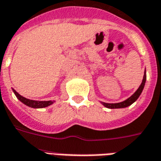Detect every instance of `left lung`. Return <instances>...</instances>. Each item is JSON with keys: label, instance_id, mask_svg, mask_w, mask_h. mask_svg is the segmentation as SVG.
<instances>
[{"label": "left lung", "instance_id": "1", "mask_svg": "<svg viewBox=\"0 0 161 161\" xmlns=\"http://www.w3.org/2000/svg\"><path fill=\"white\" fill-rule=\"evenodd\" d=\"M146 72H145L144 74V78H143V80H142V83L141 84V86L139 87V88L136 90V92L133 94L132 96L130 97L129 98L126 99V101L121 102V103H102L103 105L105 106L106 108H111V109H113V108H126L128 106L131 105L134 102H136L137 100V98L139 97L141 93L142 92V90L144 88L145 83H146Z\"/></svg>", "mask_w": 161, "mask_h": 161}]
</instances>
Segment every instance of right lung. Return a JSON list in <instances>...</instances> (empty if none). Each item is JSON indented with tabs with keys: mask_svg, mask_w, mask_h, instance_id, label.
<instances>
[{
	"mask_svg": "<svg viewBox=\"0 0 161 161\" xmlns=\"http://www.w3.org/2000/svg\"><path fill=\"white\" fill-rule=\"evenodd\" d=\"M13 92L15 94V96L19 101L23 103L24 104H25L26 106L28 107H31V108H46L48 106L53 104V101H35V100H30V99H27L24 97H22L21 95H19L18 92L15 91V90L13 89Z\"/></svg>",
	"mask_w": 161,
	"mask_h": 161,
	"instance_id": "obj_1",
	"label": "right lung"
}]
</instances>
